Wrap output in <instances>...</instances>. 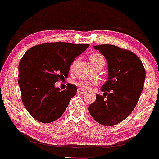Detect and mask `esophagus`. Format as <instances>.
Returning a JSON list of instances; mask_svg holds the SVG:
<instances>
[{
    "label": "esophagus",
    "instance_id": "34e87169",
    "mask_svg": "<svg viewBox=\"0 0 159 159\" xmlns=\"http://www.w3.org/2000/svg\"><path fill=\"white\" fill-rule=\"evenodd\" d=\"M77 93H80V94H85V93H86V91H84L82 89H79L77 90Z\"/></svg>",
    "mask_w": 159,
    "mask_h": 159
}]
</instances>
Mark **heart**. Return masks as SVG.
Wrapping results in <instances>:
<instances>
[{"label":"heart","mask_w":159,"mask_h":159,"mask_svg":"<svg viewBox=\"0 0 159 159\" xmlns=\"http://www.w3.org/2000/svg\"><path fill=\"white\" fill-rule=\"evenodd\" d=\"M90 61H91V64L93 65L94 67L97 66L98 64H99L102 62H105V60H104V57L101 54H92L91 56H90ZM76 63V60H74V61L72 62L71 66H70V68H73ZM97 84V81H94V80H83L81 81L78 82L76 83V85L79 86L81 89H85V90H91L93 86L96 85Z\"/></svg>","instance_id":"1"}]
</instances>
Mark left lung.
I'll return each mask as SVG.
<instances>
[{
    "label": "left lung",
    "mask_w": 159,
    "mask_h": 159,
    "mask_svg": "<svg viewBox=\"0 0 159 159\" xmlns=\"http://www.w3.org/2000/svg\"><path fill=\"white\" fill-rule=\"evenodd\" d=\"M93 48L106 58L108 80L101 88L103 96L96 95L89 111L100 125L113 126L125 120L136 106L144 87L145 69L130 51L108 44Z\"/></svg>",
    "instance_id": "8db88e82"
}]
</instances>
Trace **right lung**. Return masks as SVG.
I'll use <instances>...</instances> for the list:
<instances>
[{"label": "right lung", "mask_w": 159, "mask_h": 159, "mask_svg": "<svg viewBox=\"0 0 159 159\" xmlns=\"http://www.w3.org/2000/svg\"><path fill=\"white\" fill-rule=\"evenodd\" d=\"M89 44L46 43L32 47L18 66V85L23 105L31 116L43 123L60 118L76 95V86L67 84L60 91L56 82L67 78L70 65Z\"/></svg>", "instance_id": "add662e5"}]
</instances>
